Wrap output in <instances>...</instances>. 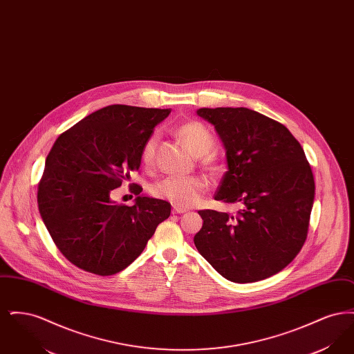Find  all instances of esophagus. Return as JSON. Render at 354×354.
<instances>
[{
	"label": "esophagus",
	"instance_id": "34e87169",
	"mask_svg": "<svg viewBox=\"0 0 354 354\" xmlns=\"http://www.w3.org/2000/svg\"><path fill=\"white\" fill-rule=\"evenodd\" d=\"M172 212L174 214H183V212H187V209L183 208V207H179V205H174L172 207Z\"/></svg>",
	"mask_w": 354,
	"mask_h": 354
}]
</instances>
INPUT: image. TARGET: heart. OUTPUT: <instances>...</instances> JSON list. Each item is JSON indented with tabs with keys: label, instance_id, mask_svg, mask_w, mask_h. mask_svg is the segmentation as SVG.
<instances>
[{
	"label": "heart",
	"instance_id": "b5f03b06",
	"mask_svg": "<svg viewBox=\"0 0 354 354\" xmlns=\"http://www.w3.org/2000/svg\"><path fill=\"white\" fill-rule=\"evenodd\" d=\"M175 134L195 156H202V165L208 169H216V158L211 153L215 145L212 134L201 122L189 120L175 127ZM158 145V135H150L142 149V162L151 165ZM207 187L205 180L196 176H167L153 185V194L167 199L179 207H192L202 199Z\"/></svg>",
	"mask_w": 354,
	"mask_h": 354
}]
</instances>
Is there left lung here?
<instances>
[{
  "label": "left lung",
  "instance_id": "1",
  "mask_svg": "<svg viewBox=\"0 0 354 354\" xmlns=\"http://www.w3.org/2000/svg\"><path fill=\"white\" fill-rule=\"evenodd\" d=\"M215 126L228 171L215 201L235 215L202 209L195 247L223 277L254 283L284 270L301 251L315 201L303 147L284 124L245 107L199 109Z\"/></svg>",
  "mask_w": 354,
  "mask_h": 354
}]
</instances>
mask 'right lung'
<instances>
[{
	"instance_id": "right-lung-1",
	"label": "right lung",
	"mask_w": 354,
	"mask_h": 354,
	"mask_svg": "<svg viewBox=\"0 0 354 354\" xmlns=\"http://www.w3.org/2000/svg\"><path fill=\"white\" fill-rule=\"evenodd\" d=\"M169 109L111 104L59 135L38 185V209L57 248L81 270L110 276L143 252L171 204L142 196L134 205L111 201L113 189L130 179L142 149Z\"/></svg>"
}]
</instances>
